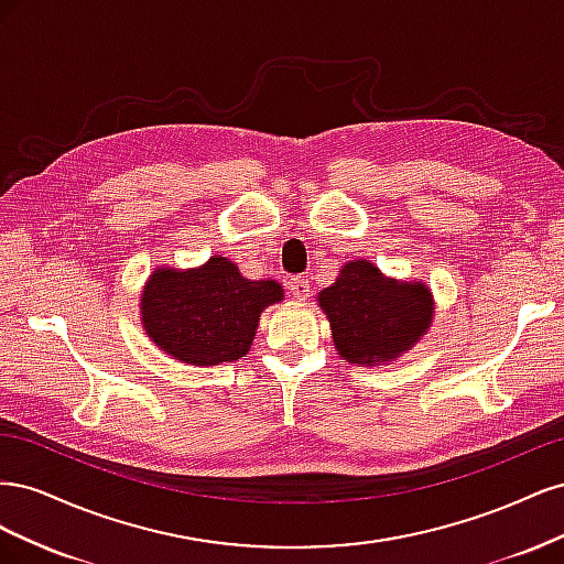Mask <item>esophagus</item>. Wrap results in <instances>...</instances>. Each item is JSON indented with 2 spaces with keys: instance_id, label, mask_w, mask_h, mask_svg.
I'll return each mask as SVG.
<instances>
[{
  "instance_id": "obj_1",
  "label": "esophagus",
  "mask_w": 564,
  "mask_h": 564,
  "mask_svg": "<svg viewBox=\"0 0 564 564\" xmlns=\"http://www.w3.org/2000/svg\"><path fill=\"white\" fill-rule=\"evenodd\" d=\"M289 294H292L296 301H305L311 296V284L303 278H292L289 280Z\"/></svg>"
}]
</instances>
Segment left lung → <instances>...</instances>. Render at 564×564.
<instances>
[{
  "instance_id": "1",
  "label": "left lung",
  "mask_w": 564,
  "mask_h": 564,
  "mask_svg": "<svg viewBox=\"0 0 564 564\" xmlns=\"http://www.w3.org/2000/svg\"><path fill=\"white\" fill-rule=\"evenodd\" d=\"M317 305L329 319L338 357L355 367L395 362L419 344L435 315L429 284L388 278L367 259L340 265Z\"/></svg>"
}]
</instances>
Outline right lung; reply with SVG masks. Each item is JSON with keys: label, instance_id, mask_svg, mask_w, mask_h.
<instances>
[{"label": "right lung", "instance_id": "right-lung-1", "mask_svg": "<svg viewBox=\"0 0 564 564\" xmlns=\"http://www.w3.org/2000/svg\"><path fill=\"white\" fill-rule=\"evenodd\" d=\"M284 299L275 280H247L226 256L197 268L160 265L143 284L141 324L164 355L191 367L245 357L261 313Z\"/></svg>", "mask_w": 564, "mask_h": 564}]
</instances>
